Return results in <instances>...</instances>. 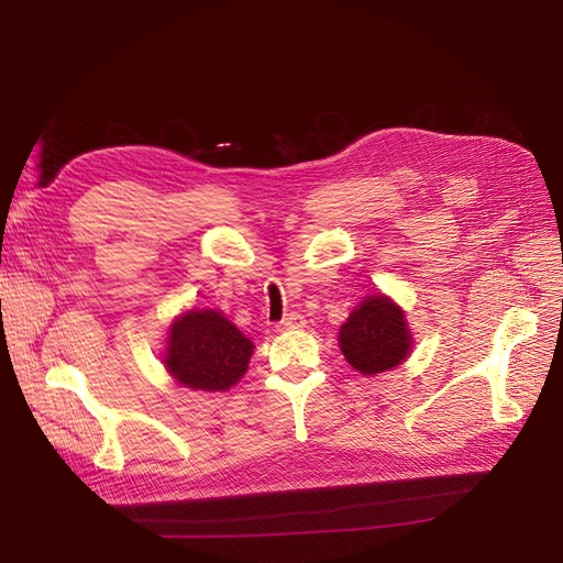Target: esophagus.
I'll return each instance as SVG.
<instances>
[{
	"label": "esophagus",
	"instance_id": "esophagus-1",
	"mask_svg": "<svg viewBox=\"0 0 563 563\" xmlns=\"http://www.w3.org/2000/svg\"><path fill=\"white\" fill-rule=\"evenodd\" d=\"M305 327V317L298 312H288L279 323L277 331H294V329H302Z\"/></svg>",
	"mask_w": 563,
	"mask_h": 563
}]
</instances>
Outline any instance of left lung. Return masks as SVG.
<instances>
[{
  "label": "left lung",
  "mask_w": 563,
  "mask_h": 563,
  "mask_svg": "<svg viewBox=\"0 0 563 563\" xmlns=\"http://www.w3.org/2000/svg\"><path fill=\"white\" fill-rule=\"evenodd\" d=\"M340 350L364 376L395 368L411 350L404 312L385 296L366 298L340 327Z\"/></svg>",
  "instance_id": "8db88e82"
}]
</instances>
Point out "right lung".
I'll return each instance as SVG.
<instances>
[{
  "mask_svg": "<svg viewBox=\"0 0 563 563\" xmlns=\"http://www.w3.org/2000/svg\"><path fill=\"white\" fill-rule=\"evenodd\" d=\"M253 352V343L216 310L187 312L168 333L166 368L192 389L220 391L240 380Z\"/></svg>",
  "mask_w": 563,
  "mask_h": 563,
  "instance_id": "right-lung-1",
  "label": "right lung"
}]
</instances>
